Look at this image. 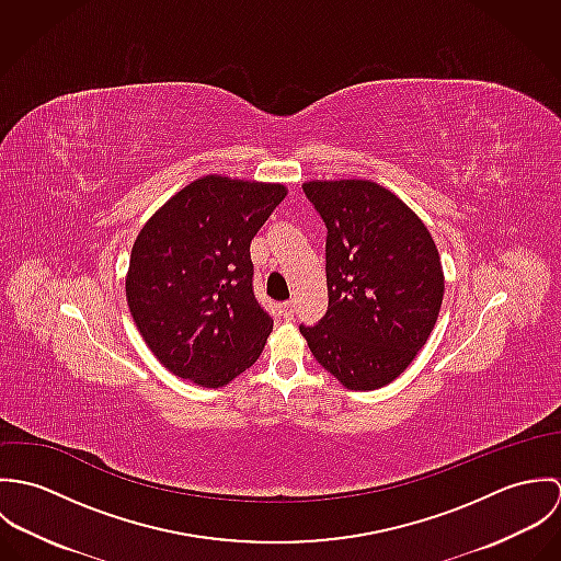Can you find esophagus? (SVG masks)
Listing matches in <instances>:
<instances>
[{"label":"esophagus","mask_w":561,"mask_h":561,"mask_svg":"<svg viewBox=\"0 0 561 561\" xmlns=\"http://www.w3.org/2000/svg\"><path fill=\"white\" fill-rule=\"evenodd\" d=\"M294 311H296V302L294 300H287L280 305V313L285 316V320H291L294 318Z\"/></svg>","instance_id":"34e87169"}]
</instances>
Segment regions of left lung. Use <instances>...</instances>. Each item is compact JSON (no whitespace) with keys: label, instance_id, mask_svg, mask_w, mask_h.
Wrapping results in <instances>:
<instances>
[{"label":"left lung","instance_id":"1","mask_svg":"<svg viewBox=\"0 0 561 561\" xmlns=\"http://www.w3.org/2000/svg\"><path fill=\"white\" fill-rule=\"evenodd\" d=\"M302 187L328 229V311L300 332L345 389L376 391L400 378L436 325L445 294L438 248L376 181L316 179Z\"/></svg>","mask_w":561,"mask_h":561}]
</instances>
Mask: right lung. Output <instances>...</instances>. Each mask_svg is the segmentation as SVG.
<instances>
[{"instance_id": "obj_1", "label": "right lung", "mask_w": 561, "mask_h": 561, "mask_svg": "<svg viewBox=\"0 0 561 561\" xmlns=\"http://www.w3.org/2000/svg\"><path fill=\"white\" fill-rule=\"evenodd\" d=\"M285 196L283 183L205 174L140 229L127 305L170 374L220 389L261 356L274 320L252 294L250 241Z\"/></svg>"}]
</instances>
